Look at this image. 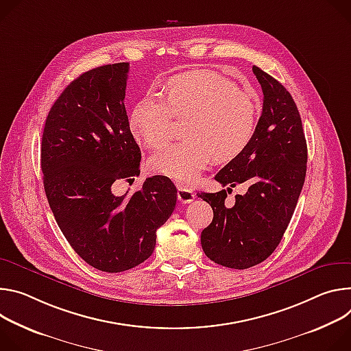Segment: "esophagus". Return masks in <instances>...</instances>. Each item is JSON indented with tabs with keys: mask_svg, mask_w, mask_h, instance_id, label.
<instances>
[{
	"mask_svg": "<svg viewBox=\"0 0 351 351\" xmlns=\"http://www.w3.org/2000/svg\"><path fill=\"white\" fill-rule=\"evenodd\" d=\"M177 197H178V201L182 202V204H189L193 201V198H195V193H193L192 189L186 188L185 185L182 184H178L177 185Z\"/></svg>",
	"mask_w": 351,
	"mask_h": 351,
	"instance_id": "obj_1",
	"label": "esophagus"
}]
</instances>
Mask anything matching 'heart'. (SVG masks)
Here are the masks:
<instances>
[{
	"instance_id": "b5f03b06",
	"label": "heart",
	"mask_w": 351,
	"mask_h": 351,
	"mask_svg": "<svg viewBox=\"0 0 351 351\" xmlns=\"http://www.w3.org/2000/svg\"><path fill=\"white\" fill-rule=\"evenodd\" d=\"M166 99L147 93L130 115L132 135L147 147L170 135L173 115L186 119V139L166 143L149 159V169L180 182H192L212 158L228 162L248 146L256 120L254 97L231 81L209 71L177 75L166 85Z\"/></svg>"
}]
</instances>
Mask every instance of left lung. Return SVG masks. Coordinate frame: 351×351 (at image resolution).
Wrapping results in <instances>:
<instances>
[{"label":"left lung","instance_id":"obj_1","mask_svg":"<svg viewBox=\"0 0 351 351\" xmlns=\"http://www.w3.org/2000/svg\"><path fill=\"white\" fill-rule=\"evenodd\" d=\"M252 71L263 92L261 119L248 146L215 177L223 186L247 182L248 191L236 195L230 208L224 205L226 189L197 193L213 209V220L201 234L202 250L231 269L255 266L276 250L306 173V141L291 95L261 68L254 65Z\"/></svg>","mask_w":351,"mask_h":351}]
</instances>
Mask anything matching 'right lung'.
I'll use <instances>...</instances> for the list:
<instances>
[{
    "label": "right lung",
    "instance_id": "add662e5",
    "mask_svg": "<svg viewBox=\"0 0 351 351\" xmlns=\"http://www.w3.org/2000/svg\"><path fill=\"white\" fill-rule=\"evenodd\" d=\"M130 64H108L72 81L53 104L42 139L49 205L64 237L86 263L119 274L146 261L156 230L171 216L177 188L153 176L131 195L115 181L139 176L141 149L125 111Z\"/></svg>",
    "mask_w": 351,
    "mask_h": 351
}]
</instances>
